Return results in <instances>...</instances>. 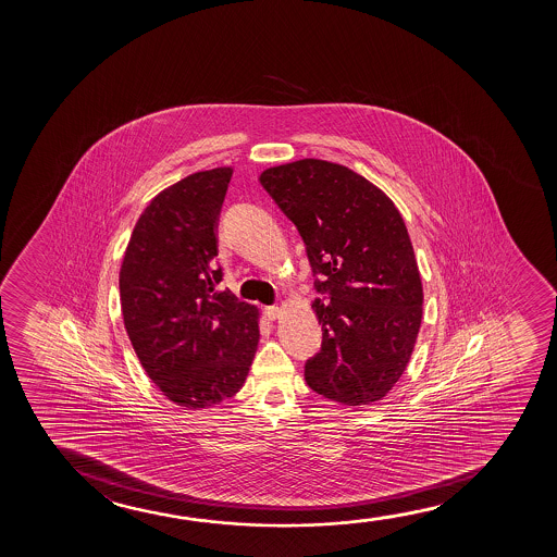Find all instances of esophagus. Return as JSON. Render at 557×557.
<instances>
[{
  "label": "esophagus",
  "mask_w": 557,
  "mask_h": 557,
  "mask_svg": "<svg viewBox=\"0 0 557 557\" xmlns=\"http://www.w3.org/2000/svg\"><path fill=\"white\" fill-rule=\"evenodd\" d=\"M264 313H267L268 320L275 321L280 315H282V308H277V306H268V308H264Z\"/></svg>",
  "instance_id": "obj_1"
}]
</instances>
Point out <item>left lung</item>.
Segmentation results:
<instances>
[{
    "mask_svg": "<svg viewBox=\"0 0 557 557\" xmlns=\"http://www.w3.org/2000/svg\"><path fill=\"white\" fill-rule=\"evenodd\" d=\"M260 184L305 239L323 343L306 384L350 407L381 401L411 359L422 323V282L404 216L384 191L325 160L290 161Z\"/></svg>",
    "mask_w": 557,
    "mask_h": 557,
    "instance_id": "left-lung-1",
    "label": "left lung"
}]
</instances>
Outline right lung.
Listing matches in <instances>:
<instances>
[{"instance_id":"add662e5","label":"right lung","mask_w":557,"mask_h":557,"mask_svg":"<svg viewBox=\"0 0 557 557\" xmlns=\"http://www.w3.org/2000/svg\"><path fill=\"white\" fill-rule=\"evenodd\" d=\"M234 169L199 171L138 216L120 270L123 323L169 401L206 409L236 396L259 348L257 306L216 290V224Z\"/></svg>"}]
</instances>
